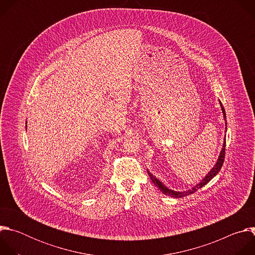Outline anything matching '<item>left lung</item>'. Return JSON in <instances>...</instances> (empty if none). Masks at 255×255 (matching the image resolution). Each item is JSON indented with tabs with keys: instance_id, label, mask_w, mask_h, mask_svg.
Masks as SVG:
<instances>
[{
	"instance_id": "left-lung-1",
	"label": "left lung",
	"mask_w": 255,
	"mask_h": 255,
	"mask_svg": "<svg viewBox=\"0 0 255 255\" xmlns=\"http://www.w3.org/2000/svg\"><path fill=\"white\" fill-rule=\"evenodd\" d=\"M221 107H222V111H223L224 118H225V120H226L225 109H224V107L222 106V104H221ZM226 125H227V122H226ZM225 149H226V139L224 140L222 151H221L220 156H219V158H218V161H217V163L215 164V166H214V167L211 169V171L205 176V178L202 179V181H201V183H200L199 185H197L196 187H194L193 189H191V190H189V191H186V192H174V191H171V190L167 189L164 185H162L161 181H159L157 178H155L150 172H148V175H149V177L151 178V180L153 181V184H154L164 195H167V196H170V197H173V198H184V197H186V196H189V195L194 194V193L197 192L199 189L203 188L205 185H207V184L209 183V181H210L218 172L220 171V169H221V167H222V165H223V163H224V159H225Z\"/></svg>"
}]
</instances>
